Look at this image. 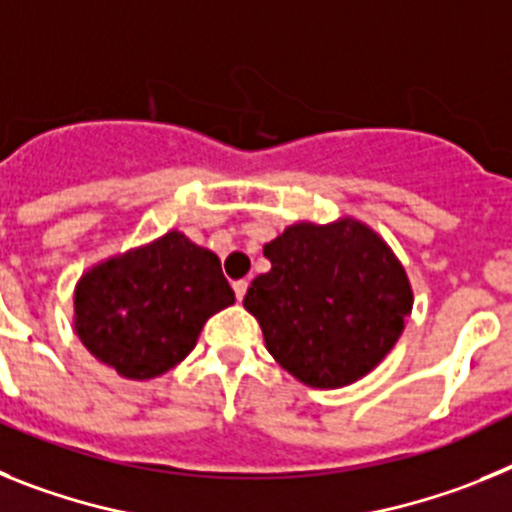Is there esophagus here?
<instances>
[{
    "instance_id": "34e87169",
    "label": "esophagus",
    "mask_w": 512,
    "mask_h": 512,
    "mask_svg": "<svg viewBox=\"0 0 512 512\" xmlns=\"http://www.w3.org/2000/svg\"><path fill=\"white\" fill-rule=\"evenodd\" d=\"M247 286H250V281H234V293H237V299L242 301L244 299V293H247Z\"/></svg>"
}]
</instances>
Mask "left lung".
<instances>
[{
    "label": "left lung",
    "mask_w": 512,
    "mask_h": 512,
    "mask_svg": "<svg viewBox=\"0 0 512 512\" xmlns=\"http://www.w3.org/2000/svg\"><path fill=\"white\" fill-rule=\"evenodd\" d=\"M244 309L273 358L296 379L337 389L366 376L394 348L412 311L407 273L358 221L293 224L265 244Z\"/></svg>",
    "instance_id": "1"
}]
</instances>
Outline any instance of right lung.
Here are the masks:
<instances>
[{
	"instance_id": "add662e5",
	"label": "right lung",
	"mask_w": 512,
	"mask_h": 512,
	"mask_svg": "<svg viewBox=\"0 0 512 512\" xmlns=\"http://www.w3.org/2000/svg\"><path fill=\"white\" fill-rule=\"evenodd\" d=\"M234 304L213 252L170 231L149 247L102 262L74 296L77 335L126 379H154L195 348L211 314Z\"/></svg>"
}]
</instances>
